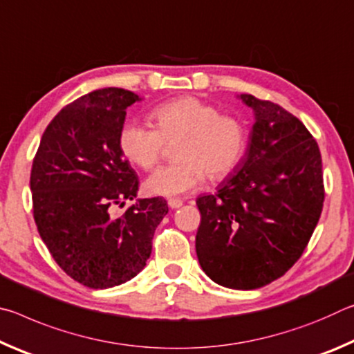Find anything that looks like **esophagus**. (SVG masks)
Listing matches in <instances>:
<instances>
[{
  "instance_id": "esophagus-1",
  "label": "esophagus",
  "mask_w": 354,
  "mask_h": 354,
  "mask_svg": "<svg viewBox=\"0 0 354 354\" xmlns=\"http://www.w3.org/2000/svg\"><path fill=\"white\" fill-rule=\"evenodd\" d=\"M169 206H170L171 209L181 207V206H183V200H179V198H170V200H169Z\"/></svg>"
}]
</instances>
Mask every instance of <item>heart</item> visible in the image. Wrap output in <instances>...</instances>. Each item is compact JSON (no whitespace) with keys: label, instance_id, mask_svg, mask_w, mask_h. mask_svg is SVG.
Here are the masks:
<instances>
[{"label":"heart","instance_id":"1","mask_svg":"<svg viewBox=\"0 0 354 354\" xmlns=\"http://www.w3.org/2000/svg\"><path fill=\"white\" fill-rule=\"evenodd\" d=\"M149 123L131 120L118 136L124 158L149 170L158 164L165 143L178 142L179 162L160 167L148 176L149 195L178 196L205 183L206 175L223 179L242 162L248 145L242 120L220 113L212 104L195 97H181L156 106Z\"/></svg>","mask_w":354,"mask_h":354}]
</instances>
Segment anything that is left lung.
Masks as SVG:
<instances>
[{
	"instance_id": "1",
	"label": "left lung",
	"mask_w": 354,
	"mask_h": 354,
	"mask_svg": "<svg viewBox=\"0 0 354 354\" xmlns=\"http://www.w3.org/2000/svg\"><path fill=\"white\" fill-rule=\"evenodd\" d=\"M239 98L254 113L247 151L217 194L196 198L195 248L214 283L253 290L283 277L303 254L325 189L320 149L306 127L272 101Z\"/></svg>"
}]
</instances>
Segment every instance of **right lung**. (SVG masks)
<instances>
[{"label":"right lung","instance_id":"add662e5","mask_svg":"<svg viewBox=\"0 0 354 354\" xmlns=\"http://www.w3.org/2000/svg\"><path fill=\"white\" fill-rule=\"evenodd\" d=\"M142 98L118 87L93 91L65 106L48 124L31 170L34 220L57 266L82 286L109 289L134 278L151 254L169 212L160 196L134 200L139 178L118 136L127 107Z\"/></svg>","mask_w":354,"mask_h":354}]
</instances>
